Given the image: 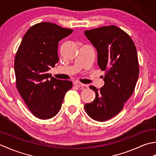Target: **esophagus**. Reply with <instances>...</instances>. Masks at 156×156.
Instances as JSON below:
<instances>
[{"mask_svg":"<svg viewBox=\"0 0 156 156\" xmlns=\"http://www.w3.org/2000/svg\"><path fill=\"white\" fill-rule=\"evenodd\" d=\"M74 84L75 86H76V87H85L84 84H82V83H80V82H75Z\"/></svg>","mask_w":156,"mask_h":156,"instance_id":"obj_1","label":"esophagus"}]
</instances>
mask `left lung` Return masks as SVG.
I'll use <instances>...</instances> for the list:
<instances>
[{"instance_id":"left-lung-1","label":"left lung","mask_w":156,"mask_h":156,"mask_svg":"<svg viewBox=\"0 0 156 156\" xmlns=\"http://www.w3.org/2000/svg\"><path fill=\"white\" fill-rule=\"evenodd\" d=\"M85 36L97 49L98 65L105 71V84L98 90L93 86L96 98L86 104L89 117L105 121L119 113L135 90L139 77L136 47L131 38L115 25L84 31Z\"/></svg>"}]
</instances>
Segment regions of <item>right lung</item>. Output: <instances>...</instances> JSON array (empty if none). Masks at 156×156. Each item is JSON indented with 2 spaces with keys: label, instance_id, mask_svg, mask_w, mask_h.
I'll list each match as a JSON object with an SVG mask.
<instances>
[{
  "label": "right lung",
  "instance_id": "add662e5",
  "mask_svg": "<svg viewBox=\"0 0 156 156\" xmlns=\"http://www.w3.org/2000/svg\"><path fill=\"white\" fill-rule=\"evenodd\" d=\"M73 32L51 23H37L23 36L15 59L17 90L34 116L49 119L58 113L69 80L51 77L48 72L59 62L58 42Z\"/></svg>",
  "mask_w": 156,
  "mask_h": 156
}]
</instances>
